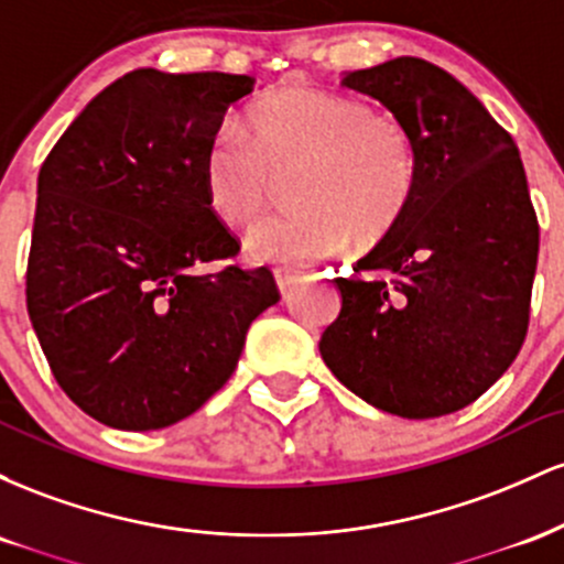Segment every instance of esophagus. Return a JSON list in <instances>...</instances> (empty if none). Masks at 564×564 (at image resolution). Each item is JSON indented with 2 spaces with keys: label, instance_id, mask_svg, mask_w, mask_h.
<instances>
[{
  "label": "esophagus",
  "instance_id": "obj_1",
  "mask_svg": "<svg viewBox=\"0 0 564 564\" xmlns=\"http://www.w3.org/2000/svg\"><path fill=\"white\" fill-rule=\"evenodd\" d=\"M300 281H302V273H296V270H286V268L275 270V283L278 289H281V294H289V291Z\"/></svg>",
  "mask_w": 564,
  "mask_h": 564
}]
</instances>
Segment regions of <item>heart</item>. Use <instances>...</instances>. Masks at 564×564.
Returning a JSON list of instances; mask_svg holds the SVG:
<instances>
[{
  "label": "heart",
  "mask_w": 564,
  "mask_h": 564,
  "mask_svg": "<svg viewBox=\"0 0 564 564\" xmlns=\"http://www.w3.org/2000/svg\"><path fill=\"white\" fill-rule=\"evenodd\" d=\"M249 138L223 129L200 164L209 212L230 228L257 223L275 180L294 172V209L251 230V260L302 268L347 249L384 241L411 209L422 156L403 121L373 113L358 97L291 84L246 113Z\"/></svg>",
  "instance_id": "obj_1"
}]
</instances>
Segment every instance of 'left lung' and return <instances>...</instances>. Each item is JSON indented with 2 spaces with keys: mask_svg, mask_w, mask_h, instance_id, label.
I'll list each match as a JSON object with an SVG mask.
<instances>
[{
  "mask_svg": "<svg viewBox=\"0 0 564 564\" xmlns=\"http://www.w3.org/2000/svg\"><path fill=\"white\" fill-rule=\"evenodd\" d=\"M341 84L416 138L422 180L384 241L334 278L341 313L321 355L379 411H462L514 364L530 321L539 219L511 134L448 70L394 57Z\"/></svg>",
  "mask_w": 564,
  "mask_h": 564,
  "instance_id": "8db88e82",
  "label": "left lung"
}]
</instances>
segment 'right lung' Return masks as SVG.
Wrapping results in <instances>:
<instances>
[{
    "instance_id": "right-lung-1",
    "label": "right lung",
    "mask_w": 564,
    "mask_h": 564,
    "mask_svg": "<svg viewBox=\"0 0 564 564\" xmlns=\"http://www.w3.org/2000/svg\"><path fill=\"white\" fill-rule=\"evenodd\" d=\"M241 74L138 68L76 116L39 170L25 307L50 371L87 416L148 432L191 416L281 300L212 215L200 164Z\"/></svg>"
}]
</instances>
